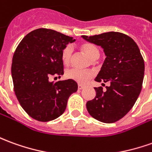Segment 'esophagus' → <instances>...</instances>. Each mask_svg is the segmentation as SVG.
Listing matches in <instances>:
<instances>
[{
  "label": "esophagus",
  "instance_id": "1",
  "mask_svg": "<svg viewBox=\"0 0 152 152\" xmlns=\"http://www.w3.org/2000/svg\"><path fill=\"white\" fill-rule=\"evenodd\" d=\"M84 88H85V86H83V85H78V89L79 90H82Z\"/></svg>",
  "mask_w": 152,
  "mask_h": 152
}]
</instances>
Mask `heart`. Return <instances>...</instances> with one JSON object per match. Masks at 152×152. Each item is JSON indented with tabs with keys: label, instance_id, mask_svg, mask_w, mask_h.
Returning <instances> with one entry per match:
<instances>
[{
	"label": "heart",
	"instance_id": "b5f03b06",
	"mask_svg": "<svg viewBox=\"0 0 152 152\" xmlns=\"http://www.w3.org/2000/svg\"><path fill=\"white\" fill-rule=\"evenodd\" d=\"M80 48L84 53L91 59H94L99 56V51L97 48V47L92 43H85L81 44ZM72 52L73 48L71 45H66L61 52V59L63 63L66 65H68L70 63L72 56ZM66 76L68 79L75 80L77 83L85 84L93 76V73L90 71H82L79 69L72 68L68 70L66 72Z\"/></svg>",
	"mask_w": 152,
	"mask_h": 152
}]
</instances>
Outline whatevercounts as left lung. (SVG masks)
<instances>
[{
	"label": "left lung",
	"instance_id": "8db88e82",
	"mask_svg": "<svg viewBox=\"0 0 152 152\" xmlns=\"http://www.w3.org/2000/svg\"><path fill=\"white\" fill-rule=\"evenodd\" d=\"M84 39L100 46L106 58L94 79L102 86L109 82L106 91L95 87L96 95L86 103L88 113L96 120L112 124L131 110L142 91L145 64L138 46L129 36L107 32Z\"/></svg>",
	"mask_w": 152,
	"mask_h": 152
}]
</instances>
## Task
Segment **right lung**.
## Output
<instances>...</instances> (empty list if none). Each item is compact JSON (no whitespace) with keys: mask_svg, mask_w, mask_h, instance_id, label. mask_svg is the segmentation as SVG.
<instances>
[{"mask_svg":"<svg viewBox=\"0 0 152 152\" xmlns=\"http://www.w3.org/2000/svg\"><path fill=\"white\" fill-rule=\"evenodd\" d=\"M72 37L48 28L28 33L16 48L12 59L14 91L21 107L40 122L58 118L64 113L70 95L77 91L73 80L49 81L63 75L61 52Z\"/></svg>","mask_w":152,"mask_h":152,"instance_id":"obj_1","label":"right lung"}]
</instances>
